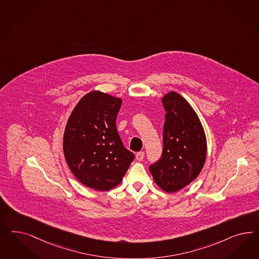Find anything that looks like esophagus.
<instances>
[{
	"label": "esophagus",
	"instance_id": "esophagus-1",
	"mask_svg": "<svg viewBox=\"0 0 259 259\" xmlns=\"http://www.w3.org/2000/svg\"><path fill=\"white\" fill-rule=\"evenodd\" d=\"M144 157H145V153H144V151H139V152H137V153H136V155H135V158H136L137 161H142Z\"/></svg>",
	"mask_w": 259,
	"mask_h": 259
}]
</instances>
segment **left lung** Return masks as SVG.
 <instances>
[{
	"label": "left lung",
	"instance_id": "1",
	"mask_svg": "<svg viewBox=\"0 0 259 259\" xmlns=\"http://www.w3.org/2000/svg\"><path fill=\"white\" fill-rule=\"evenodd\" d=\"M166 110L163 151L150 165L154 182L166 192H176L192 183L200 174L207 155V140L199 117L179 93L163 98Z\"/></svg>",
	"mask_w": 259,
	"mask_h": 259
}]
</instances>
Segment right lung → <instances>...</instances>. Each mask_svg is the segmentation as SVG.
<instances>
[{"label":"right lung","mask_w":259,"mask_h":259,"mask_svg":"<svg viewBox=\"0 0 259 259\" xmlns=\"http://www.w3.org/2000/svg\"><path fill=\"white\" fill-rule=\"evenodd\" d=\"M122 99L94 91L78 102L67 120L63 150L67 165L81 183L105 192L121 183L134 154L117 133Z\"/></svg>","instance_id":"add662e5"}]
</instances>
